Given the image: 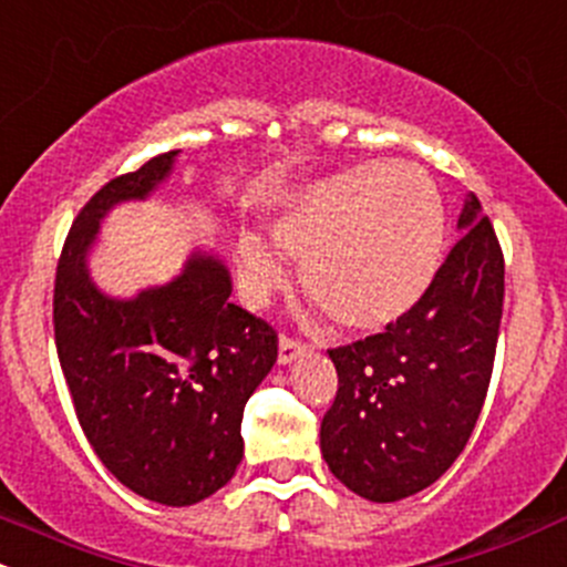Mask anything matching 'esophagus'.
<instances>
[{"label":"esophagus","instance_id":"1","mask_svg":"<svg viewBox=\"0 0 567 567\" xmlns=\"http://www.w3.org/2000/svg\"><path fill=\"white\" fill-rule=\"evenodd\" d=\"M302 349H306V343L297 341V338L289 336V332H284L281 341H278V363H284V365L291 363V360H295Z\"/></svg>","mask_w":567,"mask_h":567}]
</instances>
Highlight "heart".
I'll list each match as a JSON object with an SVG mask.
<instances>
[{"mask_svg": "<svg viewBox=\"0 0 567 567\" xmlns=\"http://www.w3.org/2000/svg\"><path fill=\"white\" fill-rule=\"evenodd\" d=\"M272 243L302 261V281L343 330H382L425 295L445 248V213L423 168L369 163L297 190L272 218ZM248 295L265 300L289 278L265 240L243 235Z\"/></svg>", "mask_w": 567, "mask_h": 567, "instance_id": "1", "label": "heart"}]
</instances>
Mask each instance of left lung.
<instances>
[{"label":"left lung","mask_w":567,"mask_h":567,"mask_svg":"<svg viewBox=\"0 0 567 567\" xmlns=\"http://www.w3.org/2000/svg\"><path fill=\"white\" fill-rule=\"evenodd\" d=\"M417 306L377 336L327 349L338 393L322 417L332 475L371 502H395L440 481L464 451L497 354L505 256L481 202Z\"/></svg>","instance_id":"left-lung-1"}]
</instances>
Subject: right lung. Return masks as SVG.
I'll return each mask as SVG.
<instances>
[{
  "label": "right lung",
  "instance_id": "right-lung-1",
  "mask_svg": "<svg viewBox=\"0 0 567 567\" xmlns=\"http://www.w3.org/2000/svg\"><path fill=\"white\" fill-rule=\"evenodd\" d=\"M174 155L109 179L75 215L56 265L54 341L97 458L138 497L183 507L240 466L243 412L276 363L278 332L229 302V270L207 254L133 300H111L90 281L101 218L163 183Z\"/></svg>",
  "mask_w": 567,
  "mask_h": 567
}]
</instances>
